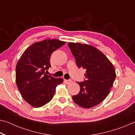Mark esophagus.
Here are the masks:
<instances>
[{"mask_svg": "<svg viewBox=\"0 0 135 135\" xmlns=\"http://www.w3.org/2000/svg\"><path fill=\"white\" fill-rule=\"evenodd\" d=\"M65 82L66 84H69L72 83V81L70 80H65Z\"/></svg>", "mask_w": 135, "mask_h": 135, "instance_id": "34e87169", "label": "esophagus"}]
</instances>
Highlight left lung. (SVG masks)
I'll use <instances>...</instances> for the list:
<instances>
[{
    "label": "left lung",
    "instance_id": "left-lung-1",
    "mask_svg": "<svg viewBox=\"0 0 135 135\" xmlns=\"http://www.w3.org/2000/svg\"><path fill=\"white\" fill-rule=\"evenodd\" d=\"M79 68L86 69V80L77 82L80 90L74 95L75 103L89 109L101 103L109 94L116 78L115 68L102 52L92 45L80 43H68Z\"/></svg>",
    "mask_w": 135,
    "mask_h": 135
}]
</instances>
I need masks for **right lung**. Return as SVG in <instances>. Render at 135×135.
<instances>
[{
	"mask_svg": "<svg viewBox=\"0 0 135 135\" xmlns=\"http://www.w3.org/2000/svg\"><path fill=\"white\" fill-rule=\"evenodd\" d=\"M65 41L49 38L30 45L16 65V82L25 100L34 107L48 103L62 78H54L45 73L51 67L50 57L54 51L63 46Z\"/></svg>",
	"mask_w": 135,
	"mask_h": 135,
	"instance_id": "right-lung-1",
	"label": "right lung"
}]
</instances>
